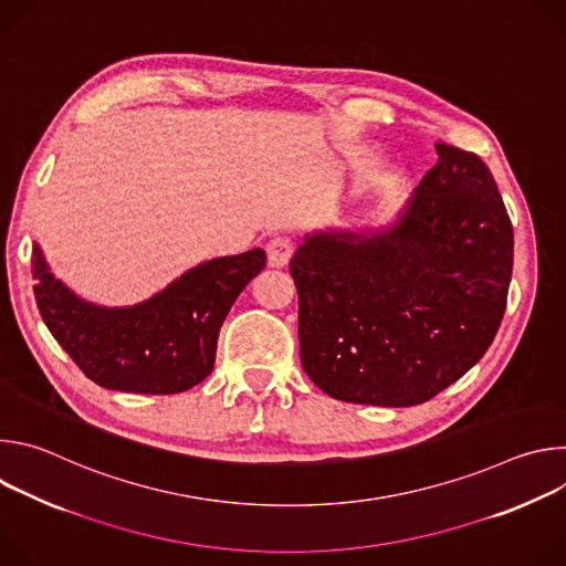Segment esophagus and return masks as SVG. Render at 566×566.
Listing matches in <instances>:
<instances>
[{
  "mask_svg": "<svg viewBox=\"0 0 566 566\" xmlns=\"http://www.w3.org/2000/svg\"><path fill=\"white\" fill-rule=\"evenodd\" d=\"M266 255H269V264L275 269H282L289 264L291 255H293V244L289 237H275L266 244Z\"/></svg>",
  "mask_w": 566,
  "mask_h": 566,
  "instance_id": "esophagus-1",
  "label": "esophagus"
}]
</instances>
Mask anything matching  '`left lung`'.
Listing matches in <instances>:
<instances>
[{
	"label": "left lung",
	"mask_w": 566,
	"mask_h": 566,
	"mask_svg": "<svg viewBox=\"0 0 566 566\" xmlns=\"http://www.w3.org/2000/svg\"><path fill=\"white\" fill-rule=\"evenodd\" d=\"M434 149L437 166L394 221L308 232L291 260L302 367L338 400L419 406L476 365L500 329L511 219L476 154Z\"/></svg>",
	"instance_id": "1"
}]
</instances>
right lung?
Returning a JSON list of instances; mask_svg holds the SVG:
<instances>
[{"mask_svg": "<svg viewBox=\"0 0 566 566\" xmlns=\"http://www.w3.org/2000/svg\"><path fill=\"white\" fill-rule=\"evenodd\" d=\"M266 266V253L214 258L132 306H103L57 280L33 244L35 302L44 325L96 385L132 394H179L214 367L223 319Z\"/></svg>", "mask_w": 566, "mask_h": 566, "instance_id": "add662e5", "label": "right lung"}]
</instances>
